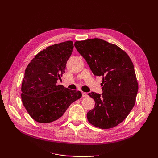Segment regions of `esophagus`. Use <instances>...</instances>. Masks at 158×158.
Returning a JSON list of instances; mask_svg holds the SVG:
<instances>
[{
  "label": "esophagus",
  "mask_w": 158,
  "mask_h": 158,
  "mask_svg": "<svg viewBox=\"0 0 158 158\" xmlns=\"http://www.w3.org/2000/svg\"><path fill=\"white\" fill-rule=\"evenodd\" d=\"M88 96V94L85 93V92H82V97L83 98H85Z\"/></svg>",
  "instance_id": "esophagus-1"
}]
</instances>
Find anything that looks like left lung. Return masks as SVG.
Returning <instances> with one entry per match:
<instances>
[{"label": "left lung", "mask_w": 158, "mask_h": 158, "mask_svg": "<svg viewBox=\"0 0 158 158\" xmlns=\"http://www.w3.org/2000/svg\"><path fill=\"white\" fill-rule=\"evenodd\" d=\"M74 46L94 76L103 77V94H88L95 102L87 113L88 122L103 129L117 126L136 102L138 84L131 59L117 45L98 38L77 41Z\"/></svg>", "instance_id": "left-lung-1"}]
</instances>
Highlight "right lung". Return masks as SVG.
<instances>
[{"label": "right lung", "mask_w": 158, "mask_h": 158, "mask_svg": "<svg viewBox=\"0 0 158 158\" xmlns=\"http://www.w3.org/2000/svg\"><path fill=\"white\" fill-rule=\"evenodd\" d=\"M73 48L72 41L49 46L37 53L27 66L21 88L22 101L37 123L60 121L70 104L82 97L80 91L56 84L64 73Z\"/></svg>", "instance_id": "right-lung-1"}]
</instances>
